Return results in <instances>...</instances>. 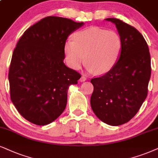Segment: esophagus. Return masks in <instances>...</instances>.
Segmentation results:
<instances>
[{"label":"esophagus","instance_id":"esophagus-1","mask_svg":"<svg viewBox=\"0 0 158 158\" xmlns=\"http://www.w3.org/2000/svg\"><path fill=\"white\" fill-rule=\"evenodd\" d=\"M87 80V78H86L85 76H81V77L80 78V79H79V81H81V82H83V81H85Z\"/></svg>","mask_w":158,"mask_h":158}]
</instances>
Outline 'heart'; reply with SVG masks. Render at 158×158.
Listing matches in <instances>:
<instances>
[{"instance_id":"1","label":"heart","mask_w":158,"mask_h":158,"mask_svg":"<svg viewBox=\"0 0 158 158\" xmlns=\"http://www.w3.org/2000/svg\"><path fill=\"white\" fill-rule=\"evenodd\" d=\"M122 50V39L117 32L99 27L78 31L73 41L65 43V60L70 67L80 69L87 63V70L97 74L109 72L118 61Z\"/></svg>"}]
</instances>
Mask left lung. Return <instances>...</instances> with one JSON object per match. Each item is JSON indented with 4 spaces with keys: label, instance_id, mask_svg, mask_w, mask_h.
<instances>
[{
    "label": "left lung",
    "instance_id": "8db88e82",
    "mask_svg": "<svg viewBox=\"0 0 158 158\" xmlns=\"http://www.w3.org/2000/svg\"><path fill=\"white\" fill-rule=\"evenodd\" d=\"M105 20L115 25L122 39V50L112 69L91 79L94 90L90 105L99 119L118 126L136 114L147 96L151 58L144 38L135 27L116 18Z\"/></svg>",
    "mask_w": 158,
    "mask_h": 158
}]
</instances>
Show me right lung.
<instances>
[{
    "label": "right lung",
    "instance_id": "add662e5",
    "mask_svg": "<svg viewBox=\"0 0 158 158\" xmlns=\"http://www.w3.org/2000/svg\"><path fill=\"white\" fill-rule=\"evenodd\" d=\"M84 24L47 17L30 27L17 42L9 68L10 95L31 123L48 125L65 110L69 86L77 85L81 75L65 65L64 46Z\"/></svg>",
    "mask_w": 158,
    "mask_h": 158
}]
</instances>
